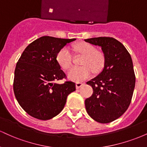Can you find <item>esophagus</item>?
I'll return each instance as SVG.
<instances>
[{
  "mask_svg": "<svg viewBox=\"0 0 147 147\" xmlns=\"http://www.w3.org/2000/svg\"><path fill=\"white\" fill-rule=\"evenodd\" d=\"M82 85H83V83H82V82H77L76 83V88H79Z\"/></svg>",
  "mask_w": 147,
  "mask_h": 147,
  "instance_id": "esophagus-1",
  "label": "esophagus"
}]
</instances>
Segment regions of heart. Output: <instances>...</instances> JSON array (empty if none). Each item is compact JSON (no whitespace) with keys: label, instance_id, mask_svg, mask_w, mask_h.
Listing matches in <instances>:
<instances>
[{"label":"heart","instance_id":"obj_1","mask_svg":"<svg viewBox=\"0 0 147 147\" xmlns=\"http://www.w3.org/2000/svg\"><path fill=\"white\" fill-rule=\"evenodd\" d=\"M74 49L77 52L84 55L81 64L83 65L72 67L69 70L68 78L75 82H81L88 78L92 72H98L102 70L104 65L105 59L101 52L97 51L93 45L87 43H82L75 45ZM57 60L64 70H68L72 64V57L69 49L63 47L57 55Z\"/></svg>","mask_w":147,"mask_h":147}]
</instances>
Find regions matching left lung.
Segmentation results:
<instances>
[{
  "label": "left lung",
  "mask_w": 147,
  "mask_h": 147,
  "mask_svg": "<svg viewBox=\"0 0 147 147\" xmlns=\"http://www.w3.org/2000/svg\"><path fill=\"white\" fill-rule=\"evenodd\" d=\"M85 41L102 48L104 68L87 82L93 92L85 100L88 114L96 122L106 124L122 116L131 104L135 84L132 59L122 43L112 37H97Z\"/></svg>",
  "instance_id": "1"
}]
</instances>
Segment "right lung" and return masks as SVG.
I'll use <instances>...</instances> for the list:
<instances>
[{
	"label": "right lung",
	"instance_id": "add662e5",
	"mask_svg": "<svg viewBox=\"0 0 147 147\" xmlns=\"http://www.w3.org/2000/svg\"><path fill=\"white\" fill-rule=\"evenodd\" d=\"M75 40L42 36L22 53L15 68L13 89L18 104L32 117L41 120L55 117L63 110L69 94L76 90L71 81L55 83L66 79L57 53Z\"/></svg>",
	"mask_w": 147,
	"mask_h": 147
}]
</instances>
